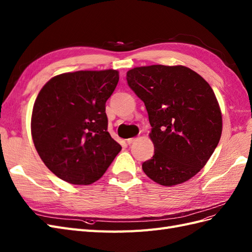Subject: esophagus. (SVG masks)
I'll return each mask as SVG.
<instances>
[{"mask_svg": "<svg viewBox=\"0 0 252 252\" xmlns=\"http://www.w3.org/2000/svg\"><path fill=\"white\" fill-rule=\"evenodd\" d=\"M135 140H137V138H129V139L126 140V142H127L128 145H130V144H132V143H133Z\"/></svg>", "mask_w": 252, "mask_h": 252, "instance_id": "1", "label": "esophagus"}]
</instances>
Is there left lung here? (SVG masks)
I'll use <instances>...</instances> for the list:
<instances>
[{
    "label": "left lung",
    "instance_id": "obj_1",
    "mask_svg": "<svg viewBox=\"0 0 252 252\" xmlns=\"http://www.w3.org/2000/svg\"><path fill=\"white\" fill-rule=\"evenodd\" d=\"M129 88L148 113L155 153L142 163L144 173L161 186L180 185L206 165L221 135V113L212 88L182 65L134 67Z\"/></svg>",
    "mask_w": 252,
    "mask_h": 252
}]
</instances>
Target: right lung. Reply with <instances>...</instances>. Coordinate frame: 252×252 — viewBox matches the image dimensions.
Segmentation results:
<instances>
[{
  "label": "right lung",
  "mask_w": 252,
  "mask_h": 252,
  "mask_svg": "<svg viewBox=\"0 0 252 252\" xmlns=\"http://www.w3.org/2000/svg\"><path fill=\"white\" fill-rule=\"evenodd\" d=\"M119 72L78 71L53 77L32 108V135L44 164L72 185H91L121 152L107 131L106 101Z\"/></svg>",
  "instance_id": "1"
}]
</instances>
